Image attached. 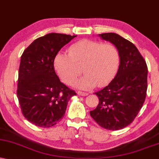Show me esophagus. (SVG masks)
<instances>
[{"label":"esophagus","instance_id":"34e87169","mask_svg":"<svg viewBox=\"0 0 159 159\" xmlns=\"http://www.w3.org/2000/svg\"><path fill=\"white\" fill-rule=\"evenodd\" d=\"M77 94L80 96H83V97H85V96H87L88 94H89V93H87V92H83V91H78Z\"/></svg>","mask_w":159,"mask_h":159}]
</instances>
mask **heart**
Returning a JSON list of instances; mask_svg holds the SVG:
<instances>
[{
    "instance_id": "obj_1",
    "label": "heart",
    "mask_w": 159,
    "mask_h": 159,
    "mask_svg": "<svg viewBox=\"0 0 159 159\" xmlns=\"http://www.w3.org/2000/svg\"><path fill=\"white\" fill-rule=\"evenodd\" d=\"M119 53L112 43L83 40L72 45L68 54L59 53L54 59V68L61 80L70 84L82 73L85 74L74 85L83 89L96 85L102 87L114 77L119 66Z\"/></svg>"
}]
</instances>
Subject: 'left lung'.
<instances>
[{
    "label": "left lung",
    "instance_id": "obj_1",
    "mask_svg": "<svg viewBox=\"0 0 159 159\" xmlns=\"http://www.w3.org/2000/svg\"><path fill=\"white\" fill-rule=\"evenodd\" d=\"M99 36L116 46L120 65L114 79L95 93L99 104L90 115L103 128L120 130L133 122L143 106L148 89V66L130 41L112 32Z\"/></svg>",
    "mask_w": 159,
    "mask_h": 159
}]
</instances>
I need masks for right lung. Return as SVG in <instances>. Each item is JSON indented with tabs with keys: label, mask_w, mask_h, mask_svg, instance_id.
Here are the masks:
<instances>
[{
	"label": "right lung",
	"mask_w": 159,
	"mask_h": 159,
	"mask_svg": "<svg viewBox=\"0 0 159 159\" xmlns=\"http://www.w3.org/2000/svg\"><path fill=\"white\" fill-rule=\"evenodd\" d=\"M76 37L50 33L33 41L21 56L17 96L23 115L36 126L60 122L68 100L76 95L60 82L54 67L59 51Z\"/></svg>",
	"instance_id": "add662e5"
}]
</instances>
